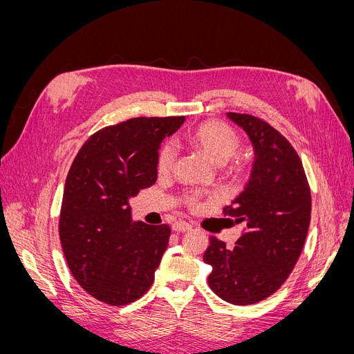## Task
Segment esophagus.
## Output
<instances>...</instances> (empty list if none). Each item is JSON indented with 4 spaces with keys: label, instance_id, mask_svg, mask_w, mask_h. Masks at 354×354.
Masks as SVG:
<instances>
[{
    "label": "esophagus",
    "instance_id": "obj_1",
    "mask_svg": "<svg viewBox=\"0 0 354 354\" xmlns=\"http://www.w3.org/2000/svg\"><path fill=\"white\" fill-rule=\"evenodd\" d=\"M192 229V226L186 221H177L173 224V230L177 233H183V232H189Z\"/></svg>",
    "mask_w": 354,
    "mask_h": 354
}]
</instances>
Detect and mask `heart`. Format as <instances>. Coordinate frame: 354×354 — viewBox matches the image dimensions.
<instances>
[{"label":"heart","mask_w":354,"mask_h":354,"mask_svg":"<svg viewBox=\"0 0 354 354\" xmlns=\"http://www.w3.org/2000/svg\"><path fill=\"white\" fill-rule=\"evenodd\" d=\"M189 142L199 147L201 151L208 155L214 162L223 165L230 160L238 152L241 140L238 133L227 124L221 121H205L195 127L189 134ZM177 158L176 146L167 142L159 149L158 153V171L159 174H168L174 167ZM187 205L195 208L199 202L198 194H190L186 198Z\"/></svg>","instance_id":"heart-1"}]
</instances>
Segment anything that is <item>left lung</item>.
<instances>
[{
  "label": "left lung",
  "mask_w": 354,
  "mask_h": 354,
  "mask_svg": "<svg viewBox=\"0 0 354 354\" xmlns=\"http://www.w3.org/2000/svg\"><path fill=\"white\" fill-rule=\"evenodd\" d=\"M227 118L248 134L254 147L250 181L223 209L245 223L233 248L216 236L203 261L212 267L208 285L230 304L248 306L270 297L291 274L306 242L312 195L295 149L274 128L248 113Z\"/></svg>",
  "instance_id": "left-lung-1"
}]
</instances>
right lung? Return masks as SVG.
I'll return each mask as SVG.
<instances>
[{"label":"right lung","instance_id":"1","mask_svg":"<svg viewBox=\"0 0 354 354\" xmlns=\"http://www.w3.org/2000/svg\"><path fill=\"white\" fill-rule=\"evenodd\" d=\"M185 116L131 118L82 145L63 190L59 234L66 263L91 297L125 306L152 286L168 224L131 220L128 201L158 178V151Z\"/></svg>","mask_w":354,"mask_h":354}]
</instances>
